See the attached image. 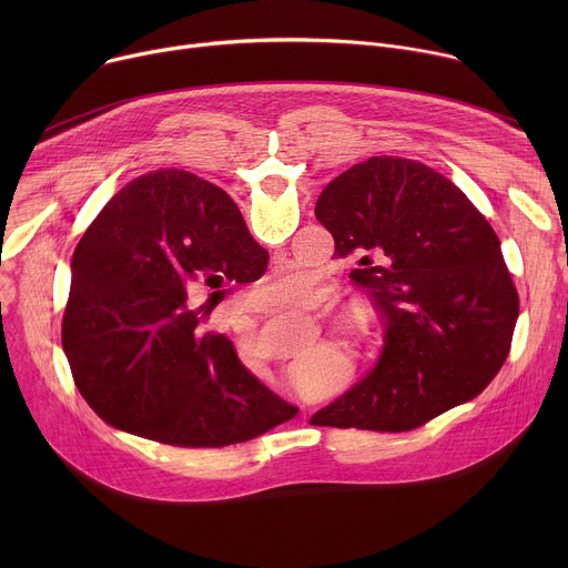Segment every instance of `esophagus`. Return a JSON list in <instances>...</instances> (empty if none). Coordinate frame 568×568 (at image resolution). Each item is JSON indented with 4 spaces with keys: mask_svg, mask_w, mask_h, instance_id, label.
Listing matches in <instances>:
<instances>
[{
    "mask_svg": "<svg viewBox=\"0 0 568 568\" xmlns=\"http://www.w3.org/2000/svg\"><path fill=\"white\" fill-rule=\"evenodd\" d=\"M303 412H305V409H303Z\"/></svg>",
    "mask_w": 568,
    "mask_h": 568,
    "instance_id": "34e87169",
    "label": "esophagus"
}]
</instances>
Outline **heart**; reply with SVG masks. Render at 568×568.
Masks as SVG:
<instances>
[{"instance_id":"b5f03b06","label":"heart","mask_w":568,"mask_h":568,"mask_svg":"<svg viewBox=\"0 0 568 568\" xmlns=\"http://www.w3.org/2000/svg\"><path fill=\"white\" fill-rule=\"evenodd\" d=\"M326 296V285L321 276L312 270H292L267 278L256 290V305L270 312H292L301 307H310ZM346 366L335 359L307 362L296 371V382L305 390H321L335 382V377L344 375Z\"/></svg>"}]
</instances>
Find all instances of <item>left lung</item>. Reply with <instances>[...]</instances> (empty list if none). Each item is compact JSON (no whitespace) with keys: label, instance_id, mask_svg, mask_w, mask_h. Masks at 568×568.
I'll return each mask as SVG.
<instances>
[{"label":"left lung","instance_id":"1","mask_svg":"<svg viewBox=\"0 0 568 568\" xmlns=\"http://www.w3.org/2000/svg\"><path fill=\"white\" fill-rule=\"evenodd\" d=\"M314 213L335 254L359 261L351 278L386 335L375 368L312 425L409 432L495 379L519 296L495 229L454 182L416 159L371 156L323 189Z\"/></svg>","mask_w":568,"mask_h":568}]
</instances>
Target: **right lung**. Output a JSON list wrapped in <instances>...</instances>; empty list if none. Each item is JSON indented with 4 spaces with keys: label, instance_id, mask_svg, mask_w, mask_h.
Segmentation results:
<instances>
[{
    "label": "right lung",
    "instance_id": "1",
    "mask_svg": "<svg viewBox=\"0 0 568 568\" xmlns=\"http://www.w3.org/2000/svg\"><path fill=\"white\" fill-rule=\"evenodd\" d=\"M270 254L231 197L180 169L123 186L80 237L62 348L73 382L110 427L175 447L247 443L296 407L204 333L200 287L250 283Z\"/></svg>",
    "mask_w": 568,
    "mask_h": 568
}]
</instances>
